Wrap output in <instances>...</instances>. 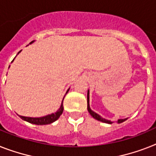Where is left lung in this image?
Segmentation results:
<instances>
[{
	"label": "left lung",
	"mask_w": 156,
	"mask_h": 156,
	"mask_svg": "<svg viewBox=\"0 0 156 156\" xmlns=\"http://www.w3.org/2000/svg\"><path fill=\"white\" fill-rule=\"evenodd\" d=\"M87 110L89 111V113L90 114L91 116L94 118V119H95L98 120V121H101V122H106V123H109V124H111L112 122L111 121H109V120L105 119L103 118H102L100 115H98V114H96L95 112H94L90 108V104H89V91L87 92ZM126 119H119L118 120V122L119 123H121V122H124V121H126Z\"/></svg>",
	"instance_id": "obj_1"
}]
</instances>
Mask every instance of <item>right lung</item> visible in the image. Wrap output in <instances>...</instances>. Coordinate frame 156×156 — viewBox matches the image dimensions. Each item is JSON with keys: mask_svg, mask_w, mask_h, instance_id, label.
<instances>
[{"mask_svg": "<svg viewBox=\"0 0 156 156\" xmlns=\"http://www.w3.org/2000/svg\"><path fill=\"white\" fill-rule=\"evenodd\" d=\"M20 52L21 51L18 52V54L20 53ZM68 91H69V90H67V92H68ZM63 110H64V107H63V104L62 103V106H61L60 109H59L57 112H55V113L54 114H51V115H46V116H45V117L30 118V117H25V116H21V115H19V116H20V117H21L23 120H25V121H26V122H30V123L36 124V125H46V124L52 123V122H54V121H56L58 118L60 117V115L62 114Z\"/></svg>", "mask_w": 156, "mask_h": 156, "instance_id": "obj_1", "label": "right lung"}]
</instances>
